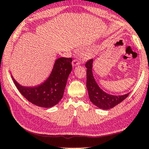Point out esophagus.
<instances>
[{"mask_svg": "<svg viewBox=\"0 0 149 149\" xmlns=\"http://www.w3.org/2000/svg\"><path fill=\"white\" fill-rule=\"evenodd\" d=\"M80 62H79V61L78 60V59H74V60H73V61H72V65H73V66H76V65H80Z\"/></svg>", "mask_w": 149, "mask_h": 149, "instance_id": "34e87169", "label": "esophagus"}]
</instances>
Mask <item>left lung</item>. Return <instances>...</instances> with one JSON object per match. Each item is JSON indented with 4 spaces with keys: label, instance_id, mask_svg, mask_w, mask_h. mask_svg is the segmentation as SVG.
Returning a JSON list of instances; mask_svg holds the SVG:
<instances>
[{
    "label": "left lung",
    "instance_id": "1",
    "mask_svg": "<svg viewBox=\"0 0 149 149\" xmlns=\"http://www.w3.org/2000/svg\"><path fill=\"white\" fill-rule=\"evenodd\" d=\"M93 62V59H90L85 64V67L87 69L86 87L88 89L89 99L91 102L99 108L108 110L114 108L127 97L130 93L120 96H115V95H109L102 90L97 84L93 77L92 71Z\"/></svg>",
    "mask_w": 149,
    "mask_h": 149
}]
</instances>
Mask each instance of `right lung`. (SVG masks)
<instances>
[{"label": "right lung", "instance_id": "right-lung-1", "mask_svg": "<svg viewBox=\"0 0 149 149\" xmlns=\"http://www.w3.org/2000/svg\"><path fill=\"white\" fill-rule=\"evenodd\" d=\"M71 61V58L57 59L49 78L37 86H22L11 77L19 93L28 101L37 106L51 108L63 98L67 78L72 70Z\"/></svg>", "mask_w": 149, "mask_h": 149}]
</instances>
